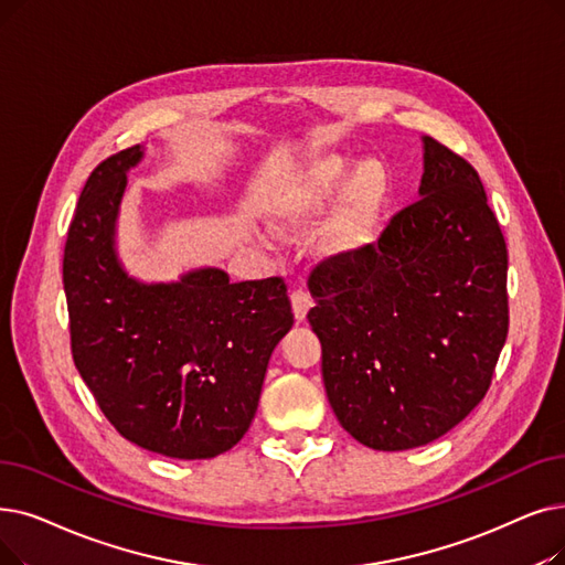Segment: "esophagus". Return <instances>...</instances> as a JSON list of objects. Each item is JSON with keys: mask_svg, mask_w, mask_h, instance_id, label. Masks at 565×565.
Wrapping results in <instances>:
<instances>
[{"mask_svg": "<svg viewBox=\"0 0 565 565\" xmlns=\"http://www.w3.org/2000/svg\"><path fill=\"white\" fill-rule=\"evenodd\" d=\"M290 302H292V313H296V321H298V323L305 321L309 309H311V305H313L309 292H305V290H292Z\"/></svg>", "mask_w": 565, "mask_h": 565, "instance_id": "esophagus-1", "label": "esophagus"}]
</instances>
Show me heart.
Wrapping results in <instances>:
<instances>
[{
	"label": "heart",
	"instance_id": "1",
	"mask_svg": "<svg viewBox=\"0 0 565 565\" xmlns=\"http://www.w3.org/2000/svg\"><path fill=\"white\" fill-rule=\"evenodd\" d=\"M339 203L318 237V252L339 260L362 249L376 235L392 201V175L383 161H358L330 152L288 173L267 203V218L281 233H298Z\"/></svg>",
	"mask_w": 565,
	"mask_h": 565
}]
</instances>
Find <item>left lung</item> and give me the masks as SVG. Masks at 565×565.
Segmentation results:
<instances>
[{
  "mask_svg": "<svg viewBox=\"0 0 565 565\" xmlns=\"http://www.w3.org/2000/svg\"><path fill=\"white\" fill-rule=\"evenodd\" d=\"M420 201L376 244L323 260L307 313L341 427L374 450H411L484 397L508 337V249L476 168L423 136Z\"/></svg>",
  "mask_w": 565,
  "mask_h": 565,
  "instance_id": "1",
  "label": "left lung"
}]
</instances>
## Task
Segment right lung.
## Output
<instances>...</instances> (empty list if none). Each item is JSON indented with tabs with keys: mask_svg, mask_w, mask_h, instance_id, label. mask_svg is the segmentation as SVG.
<instances>
[{
	"mask_svg": "<svg viewBox=\"0 0 565 565\" xmlns=\"http://www.w3.org/2000/svg\"><path fill=\"white\" fill-rule=\"evenodd\" d=\"M145 147L94 168L64 247L71 353L110 425L173 459H210L249 429L269 355L292 328L279 277L231 284L218 267L147 284L117 256L129 170Z\"/></svg>",
	"mask_w": 565,
	"mask_h": 565,
	"instance_id": "1",
	"label": "right lung"
}]
</instances>
